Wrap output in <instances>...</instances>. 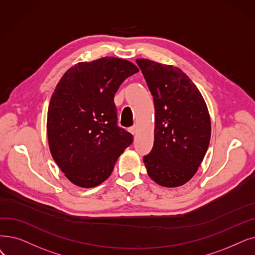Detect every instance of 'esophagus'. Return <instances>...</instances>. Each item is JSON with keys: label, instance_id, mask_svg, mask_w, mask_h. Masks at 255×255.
<instances>
[{"label": "esophagus", "instance_id": "obj_1", "mask_svg": "<svg viewBox=\"0 0 255 255\" xmlns=\"http://www.w3.org/2000/svg\"><path fill=\"white\" fill-rule=\"evenodd\" d=\"M128 130H129V132H130V133H131V134H133V135H134V134L136 133V131H137V128H136L135 126H132V127H130V128H129Z\"/></svg>", "mask_w": 255, "mask_h": 255}]
</instances>
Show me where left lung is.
Listing matches in <instances>:
<instances>
[{
    "label": "left lung",
    "mask_w": 255,
    "mask_h": 255,
    "mask_svg": "<svg viewBox=\"0 0 255 255\" xmlns=\"http://www.w3.org/2000/svg\"><path fill=\"white\" fill-rule=\"evenodd\" d=\"M135 61L155 107L154 145L143 163L154 182L181 186L196 174L209 145L212 125L206 103L180 69L145 58Z\"/></svg>",
    "instance_id": "1"
}]
</instances>
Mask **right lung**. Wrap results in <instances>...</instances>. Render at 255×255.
<instances>
[{
    "mask_svg": "<svg viewBox=\"0 0 255 255\" xmlns=\"http://www.w3.org/2000/svg\"><path fill=\"white\" fill-rule=\"evenodd\" d=\"M137 66L103 57L79 62L64 73L51 97L47 133L55 162L72 183L90 189L104 182L132 142L117 125L115 94Z\"/></svg>",
    "mask_w": 255,
    "mask_h": 255,
    "instance_id": "right-lung-1",
    "label": "right lung"
}]
</instances>
